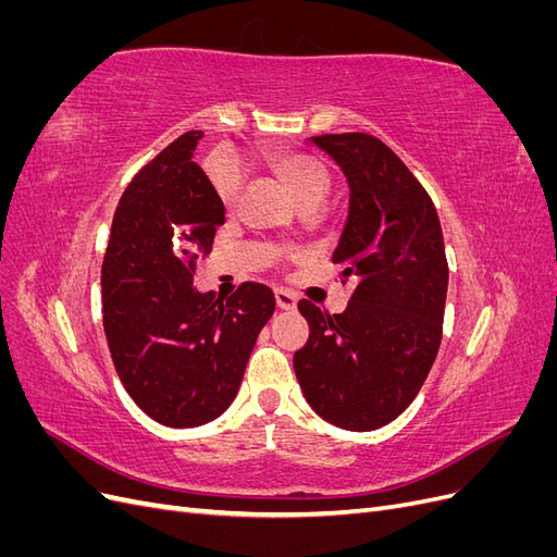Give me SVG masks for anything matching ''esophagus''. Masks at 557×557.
I'll use <instances>...</instances> for the list:
<instances>
[{
	"label": "esophagus",
	"mask_w": 557,
	"mask_h": 557,
	"mask_svg": "<svg viewBox=\"0 0 557 557\" xmlns=\"http://www.w3.org/2000/svg\"><path fill=\"white\" fill-rule=\"evenodd\" d=\"M274 297H276V305H278V309H283V311H293L295 307H297V297L293 295V293H288V290H276L274 293Z\"/></svg>",
	"instance_id": "esophagus-1"
}]
</instances>
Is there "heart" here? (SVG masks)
Here are the masks:
<instances>
[{
  "label": "heart",
  "instance_id": "b5f03b06",
  "mask_svg": "<svg viewBox=\"0 0 557 557\" xmlns=\"http://www.w3.org/2000/svg\"><path fill=\"white\" fill-rule=\"evenodd\" d=\"M264 162L269 170L278 176L285 188H288L297 205H305L309 199H323L330 190V176L325 172V166L318 164L313 158L274 148L267 150ZM211 183L218 199L223 201V207L232 209L237 205L242 178L232 166H215L211 172Z\"/></svg>",
  "mask_w": 557,
  "mask_h": 557
}]
</instances>
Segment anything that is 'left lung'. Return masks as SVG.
Masks as SVG:
<instances>
[{"mask_svg": "<svg viewBox=\"0 0 557 557\" xmlns=\"http://www.w3.org/2000/svg\"><path fill=\"white\" fill-rule=\"evenodd\" d=\"M348 183L332 262L358 278L344 313L301 299L309 342L293 358L309 407L327 423L379 430L409 407L442 344L448 264L430 195L372 134L311 137Z\"/></svg>", "mask_w": 557, "mask_h": 557, "instance_id": "1", "label": "left lung"}]
</instances>
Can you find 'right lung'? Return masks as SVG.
Wrapping results in <instances>:
<instances>
[{
    "mask_svg": "<svg viewBox=\"0 0 557 557\" xmlns=\"http://www.w3.org/2000/svg\"><path fill=\"white\" fill-rule=\"evenodd\" d=\"M185 132L134 176L115 209L102 264L104 332L115 372L160 425L197 428L239 393L250 350L276 309L262 283L227 299L193 285L225 207L193 162Z\"/></svg>",
    "mask_w": 557,
    "mask_h": 557,
    "instance_id": "obj_1",
    "label": "right lung"
}]
</instances>
